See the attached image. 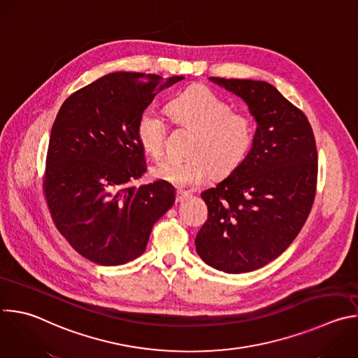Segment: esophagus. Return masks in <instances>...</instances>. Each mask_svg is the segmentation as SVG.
I'll return each mask as SVG.
<instances>
[{
	"label": "esophagus",
	"instance_id": "34e87169",
	"mask_svg": "<svg viewBox=\"0 0 358 358\" xmlns=\"http://www.w3.org/2000/svg\"><path fill=\"white\" fill-rule=\"evenodd\" d=\"M188 196H189V192H187V191H182V189H177L176 191V201L177 202H181V201H184Z\"/></svg>",
	"mask_w": 358,
	"mask_h": 358
}]
</instances>
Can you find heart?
<instances>
[{
	"instance_id": "heart-1",
	"label": "heart",
	"mask_w": 358,
	"mask_h": 358,
	"mask_svg": "<svg viewBox=\"0 0 358 358\" xmlns=\"http://www.w3.org/2000/svg\"><path fill=\"white\" fill-rule=\"evenodd\" d=\"M169 112L176 122L198 132L191 159L167 157L152 169L155 178L188 188L209 178L233 171L248 156L255 138L252 117L231 112V106L206 87H192L176 96ZM138 139L142 149L159 159L163 155L167 121L155 108L146 109L138 122Z\"/></svg>"
}]
</instances>
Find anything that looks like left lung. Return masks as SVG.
Segmentation results:
<instances>
[{"label":"left lung","instance_id":"8db88e82","mask_svg":"<svg viewBox=\"0 0 358 358\" xmlns=\"http://www.w3.org/2000/svg\"><path fill=\"white\" fill-rule=\"evenodd\" d=\"M209 80L248 103L257 129L245 160L201 194L208 220L195 248L219 271L249 273L282 255L308 219L317 180L315 136L305 113L274 85Z\"/></svg>","mask_w":358,"mask_h":358}]
</instances>
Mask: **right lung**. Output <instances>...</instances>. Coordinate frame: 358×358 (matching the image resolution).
Returning a JSON list of instances; mask_svg holds the SVG:
<instances>
[{
	"mask_svg": "<svg viewBox=\"0 0 358 358\" xmlns=\"http://www.w3.org/2000/svg\"><path fill=\"white\" fill-rule=\"evenodd\" d=\"M182 78L117 71L63 102L43 191L56 227L87 260L121 266L142 256L153 224L173 206L171 184L134 185L148 170L136 129L153 98Z\"/></svg>",
	"mask_w": 358,
	"mask_h": 358,
	"instance_id": "1",
	"label": "right lung"
}]
</instances>
